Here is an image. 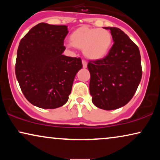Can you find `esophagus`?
Masks as SVG:
<instances>
[{
  "label": "esophagus",
  "mask_w": 160,
  "mask_h": 160,
  "mask_svg": "<svg viewBox=\"0 0 160 160\" xmlns=\"http://www.w3.org/2000/svg\"><path fill=\"white\" fill-rule=\"evenodd\" d=\"M82 64H83V68H86L87 67V61L83 60H82Z\"/></svg>",
  "instance_id": "1"
}]
</instances>
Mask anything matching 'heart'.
<instances>
[{"mask_svg":"<svg viewBox=\"0 0 160 160\" xmlns=\"http://www.w3.org/2000/svg\"><path fill=\"white\" fill-rule=\"evenodd\" d=\"M70 48L75 47L82 49L90 60H97L105 58L112 46V35L103 28H91L82 26L76 29L70 36Z\"/></svg>","mask_w":160,"mask_h":160,"instance_id":"heart-1","label":"heart"}]
</instances>
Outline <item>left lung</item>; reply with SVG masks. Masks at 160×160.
<instances>
[{
    "mask_svg": "<svg viewBox=\"0 0 160 160\" xmlns=\"http://www.w3.org/2000/svg\"><path fill=\"white\" fill-rule=\"evenodd\" d=\"M110 30L114 41L108 54L89 61V92L98 108L110 111L122 107L132 99L142 77L141 54L138 46L117 28Z\"/></svg>",
    "mask_w": 160,
    "mask_h": 160,
    "instance_id": "left-lung-1",
    "label": "left lung"
}]
</instances>
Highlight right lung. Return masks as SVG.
Returning <instances> with one entry per match:
<instances>
[{
	"label": "right lung",
	"mask_w": 160,
	"mask_h": 160,
	"mask_svg": "<svg viewBox=\"0 0 160 160\" xmlns=\"http://www.w3.org/2000/svg\"><path fill=\"white\" fill-rule=\"evenodd\" d=\"M66 25L39 23L21 39L17 49L15 73L28 101L41 108L62 106L68 100L80 58L62 54Z\"/></svg>",
	"instance_id": "add662e5"
}]
</instances>
